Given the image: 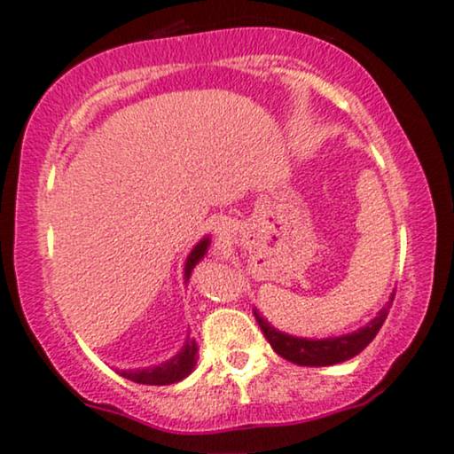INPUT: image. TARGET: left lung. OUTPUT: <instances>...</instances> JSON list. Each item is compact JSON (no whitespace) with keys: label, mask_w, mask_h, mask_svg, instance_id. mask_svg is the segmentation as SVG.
<instances>
[{"label":"left lung","mask_w":454,"mask_h":454,"mask_svg":"<svg viewBox=\"0 0 454 454\" xmlns=\"http://www.w3.org/2000/svg\"><path fill=\"white\" fill-rule=\"evenodd\" d=\"M395 294L390 296L387 307L380 309V314L373 317L369 325H364L358 331L348 333V335L340 337H326V340H305V337H293L288 333H281L275 326H270L262 316L254 309L258 326L262 328L264 337H267L270 348L284 356L286 361L305 364V367H326V364H337L348 361V358L361 354L369 343L373 341V337L378 335V331L382 328L384 320H387L390 305H393Z\"/></svg>","instance_id":"left-lung-1"}]
</instances>
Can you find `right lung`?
Instances as JSON below:
<instances>
[{
    "label": "right lung",
    "mask_w": 454,
    "mask_h": 454,
    "mask_svg": "<svg viewBox=\"0 0 454 454\" xmlns=\"http://www.w3.org/2000/svg\"><path fill=\"white\" fill-rule=\"evenodd\" d=\"M209 243H211L209 237H207V239H202V241L198 243L194 249H192V254L185 260V281L190 279L192 270H194L196 264L205 258L207 249H209ZM196 352H198L196 341L187 337L185 346L181 348V352L175 354V356L168 358L166 363L155 364V367H149V369H123V372H119V373L137 384L166 387V384H175V382H179V380H184L185 376H190L192 369H194V364H196Z\"/></svg>",
    "instance_id": "add662e5"
}]
</instances>
